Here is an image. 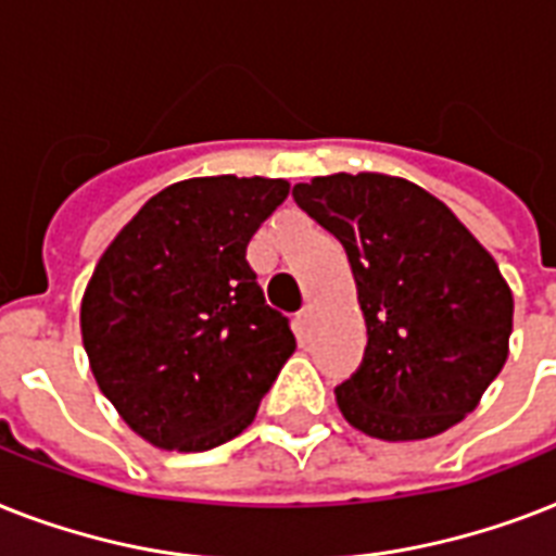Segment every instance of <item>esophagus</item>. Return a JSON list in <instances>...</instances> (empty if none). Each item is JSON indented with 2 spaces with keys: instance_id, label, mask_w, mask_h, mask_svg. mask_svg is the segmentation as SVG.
I'll return each mask as SVG.
<instances>
[{
  "instance_id": "34e87169",
  "label": "esophagus",
  "mask_w": 556,
  "mask_h": 556,
  "mask_svg": "<svg viewBox=\"0 0 556 556\" xmlns=\"http://www.w3.org/2000/svg\"><path fill=\"white\" fill-rule=\"evenodd\" d=\"M311 323H314V305H305L302 311H296V325H300L302 331L311 328Z\"/></svg>"
}]
</instances>
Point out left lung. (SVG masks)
<instances>
[{"label": "left lung", "mask_w": 556, "mask_h": 556, "mask_svg": "<svg viewBox=\"0 0 556 556\" xmlns=\"http://www.w3.org/2000/svg\"><path fill=\"white\" fill-rule=\"evenodd\" d=\"M293 200L345 248L368 328L363 365L337 386L342 417L388 442L466 419L508 359L514 296L494 256L400 176H314Z\"/></svg>", "instance_id": "1"}]
</instances>
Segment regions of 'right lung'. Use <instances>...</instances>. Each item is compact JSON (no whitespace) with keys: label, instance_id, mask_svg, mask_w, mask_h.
I'll list each match as a JSON object with an SVG mask.
<instances>
[{"label":"right lung","instance_id":"add662e5","mask_svg":"<svg viewBox=\"0 0 556 556\" xmlns=\"http://www.w3.org/2000/svg\"><path fill=\"white\" fill-rule=\"evenodd\" d=\"M288 188L265 176L182 179L99 256L79 311L90 371L156 448L207 451L242 434L296 349L245 260Z\"/></svg>","mask_w":556,"mask_h":556}]
</instances>
